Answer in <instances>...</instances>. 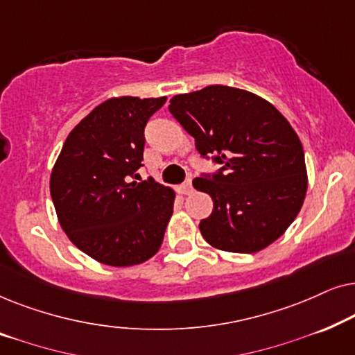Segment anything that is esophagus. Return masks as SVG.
<instances>
[{
  "instance_id": "1",
  "label": "esophagus",
  "mask_w": 355,
  "mask_h": 355,
  "mask_svg": "<svg viewBox=\"0 0 355 355\" xmlns=\"http://www.w3.org/2000/svg\"><path fill=\"white\" fill-rule=\"evenodd\" d=\"M193 191L192 189V178H189L186 182L182 184V193H186V196H189V193H191Z\"/></svg>"
}]
</instances>
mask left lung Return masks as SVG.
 <instances>
[{"label":"left lung","mask_w":355,"mask_h":355,"mask_svg":"<svg viewBox=\"0 0 355 355\" xmlns=\"http://www.w3.org/2000/svg\"><path fill=\"white\" fill-rule=\"evenodd\" d=\"M168 108L198 153L221 164L192 182L213 198L198 225L203 239L254 254L283 236L307 192L304 148L288 119L261 96L227 85L176 95Z\"/></svg>","instance_id":"8db88e82"}]
</instances>
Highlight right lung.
I'll return each instance as SVG.
<instances>
[{"instance_id": "right-lung-1", "label": "right lung", "mask_w": 355, "mask_h": 355, "mask_svg": "<svg viewBox=\"0 0 355 355\" xmlns=\"http://www.w3.org/2000/svg\"><path fill=\"white\" fill-rule=\"evenodd\" d=\"M164 101L166 96L103 101L71 130L51 171L62 231L100 263H144L163 242L174 191L153 179H132L144 166L145 125Z\"/></svg>"}]
</instances>
